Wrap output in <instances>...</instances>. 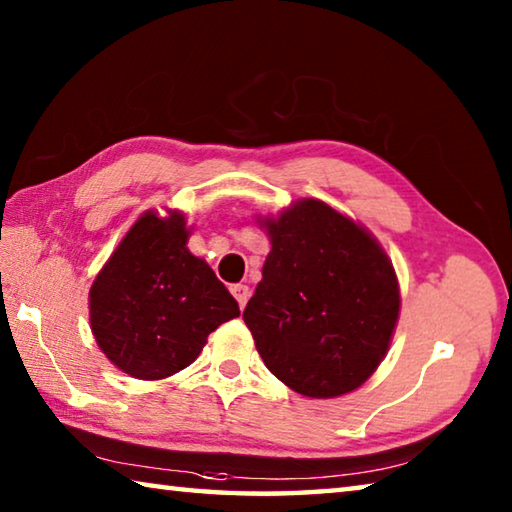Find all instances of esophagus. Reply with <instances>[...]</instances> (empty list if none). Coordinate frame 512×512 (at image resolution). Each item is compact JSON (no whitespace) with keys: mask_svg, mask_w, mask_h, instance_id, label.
I'll list each match as a JSON object with an SVG mask.
<instances>
[{"mask_svg":"<svg viewBox=\"0 0 512 512\" xmlns=\"http://www.w3.org/2000/svg\"><path fill=\"white\" fill-rule=\"evenodd\" d=\"M232 296H235V300L239 302V307L244 309L248 305V298H250V289L246 287V284H235V287L230 289Z\"/></svg>","mask_w":512,"mask_h":512,"instance_id":"34e87169","label":"esophagus"}]
</instances>
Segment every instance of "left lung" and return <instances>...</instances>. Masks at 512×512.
Returning a JSON list of instances; mask_svg holds the SVG:
<instances>
[{"label": "left lung", "instance_id": "obj_1", "mask_svg": "<svg viewBox=\"0 0 512 512\" xmlns=\"http://www.w3.org/2000/svg\"><path fill=\"white\" fill-rule=\"evenodd\" d=\"M271 241L244 320L266 368L291 391H357L384 361L400 318L391 257L368 228L318 198L257 216Z\"/></svg>", "mask_w": 512, "mask_h": 512}]
</instances>
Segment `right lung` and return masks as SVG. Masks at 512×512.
Segmentation results:
<instances>
[{
  "label": "right lung",
  "mask_w": 512,
  "mask_h": 512,
  "mask_svg": "<svg viewBox=\"0 0 512 512\" xmlns=\"http://www.w3.org/2000/svg\"><path fill=\"white\" fill-rule=\"evenodd\" d=\"M180 210L144 212L90 287V327L112 366L164 379L194 363L207 336L239 316L205 259L189 253Z\"/></svg>",
  "instance_id": "1"
}]
</instances>
